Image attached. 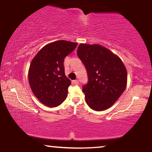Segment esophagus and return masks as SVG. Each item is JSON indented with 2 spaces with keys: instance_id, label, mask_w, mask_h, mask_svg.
<instances>
[{
  "instance_id": "1",
  "label": "esophagus",
  "mask_w": 152,
  "mask_h": 152,
  "mask_svg": "<svg viewBox=\"0 0 152 152\" xmlns=\"http://www.w3.org/2000/svg\"><path fill=\"white\" fill-rule=\"evenodd\" d=\"M73 84H79V81L78 80H73Z\"/></svg>"
}]
</instances>
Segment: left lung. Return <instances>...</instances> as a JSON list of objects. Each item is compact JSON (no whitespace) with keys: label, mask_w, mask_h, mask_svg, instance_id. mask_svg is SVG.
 <instances>
[{"label":"left lung","mask_w":152,"mask_h":152,"mask_svg":"<svg viewBox=\"0 0 152 152\" xmlns=\"http://www.w3.org/2000/svg\"><path fill=\"white\" fill-rule=\"evenodd\" d=\"M77 55L85 66L88 82L82 87L87 104L96 111L109 109L126 88L127 72L119 56L98 44L80 43Z\"/></svg>","instance_id":"obj_1"}]
</instances>
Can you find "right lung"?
Returning a JSON list of instances; mask_svg holds the SVG:
<instances>
[{
  "mask_svg": "<svg viewBox=\"0 0 152 152\" xmlns=\"http://www.w3.org/2000/svg\"><path fill=\"white\" fill-rule=\"evenodd\" d=\"M77 45L56 41L45 45L33 58L28 72L29 83L36 98L46 106L56 107L66 99L71 81L65 75L64 61Z\"/></svg>",
  "mask_w": 152,
  "mask_h": 152,
  "instance_id": "1",
  "label": "right lung"
}]
</instances>
